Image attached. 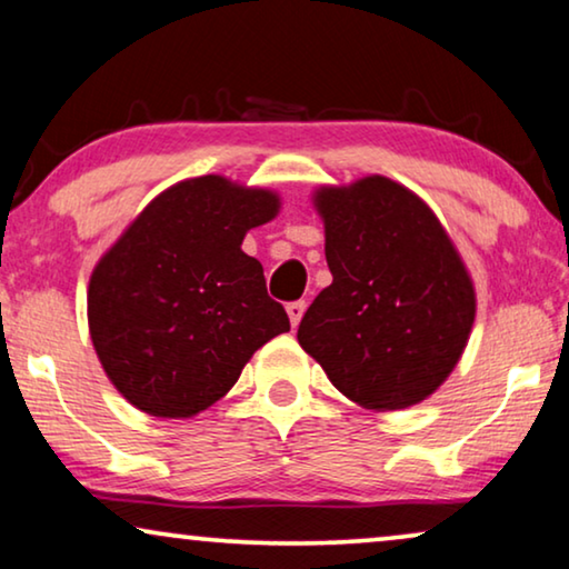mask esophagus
<instances>
[{"label": "esophagus", "mask_w": 569, "mask_h": 569, "mask_svg": "<svg viewBox=\"0 0 569 569\" xmlns=\"http://www.w3.org/2000/svg\"><path fill=\"white\" fill-rule=\"evenodd\" d=\"M306 300H295V302H290V306H287V316H290V323L295 326V329H298V323H300V318H302V313H306Z\"/></svg>", "instance_id": "34e87169"}]
</instances>
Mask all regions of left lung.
I'll return each mask as SVG.
<instances>
[{"mask_svg":"<svg viewBox=\"0 0 569 569\" xmlns=\"http://www.w3.org/2000/svg\"><path fill=\"white\" fill-rule=\"evenodd\" d=\"M333 282L298 341L347 399L370 411L425 401L469 345L477 290L438 214L399 181L318 186Z\"/></svg>","mask_w":569,"mask_h":569,"instance_id":"left-lung-1","label":"left lung"}]
</instances>
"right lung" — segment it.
<instances>
[{
    "instance_id": "1",
    "label": "right lung",
    "mask_w": 569,
    "mask_h": 569,
    "mask_svg": "<svg viewBox=\"0 0 569 569\" xmlns=\"http://www.w3.org/2000/svg\"><path fill=\"white\" fill-rule=\"evenodd\" d=\"M279 209L271 189L214 173L186 178L100 256L88 284L90 339L131 407L197 417L236 386L256 349L290 331L263 267L240 248Z\"/></svg>"
}]
</instances>
